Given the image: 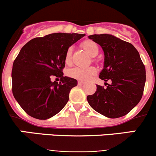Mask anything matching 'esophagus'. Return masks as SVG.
Returning a JSON list of instances; mask_svg holds the SVG:
<instances>
[{
	"label": "esophagus",
	"mask_w": 156,
	"mask_h": 156,
	"mask_svg": "<svg viewBox=\"0 0 156 156\" xmlns=\"http://www.w3.org/2000/svg\"><path fill=\"white\" fill-rule=\"evenodd\" d=\"M83 84H84V82H83V81H78V84L79 86H81Z\"/></svg>",
	"instance_id": "obj_1"
}]
</instances>
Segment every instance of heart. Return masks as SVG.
Instances as JSON below:
<instances>
[{"mask_svg":"<svg viewBox=\"0 0 156 156\" xmlns=\"http://www.w3.org/2000/svg\"><path fill=\"white\" fill-rule=\"evenodd\" d=\"M82 48L86 50V52L90 56H96L99 53V47L94 41L90 40L84 41L82 43ZM72 59V48L67 49L65 54V62L66 64H70ZM97 73V71L94 67L89 66L87 68H81V67H74L69 69L67 71V75L69 77L79 81H86Z\"/></svg>","mask_w":156,"mask_h":156,"instance_id":"obj_1","label":"heart"}]
</instances>
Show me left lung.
Masks as SVG:
<instances>
[{"label": "left lung", "instance_id": "1", "mask_svg": "<svg viewBox=\"0 0 156 156\" xmlns=\"http://www.w3.org/2000/svg\"><path fill=\"white\" fill-rule=\"evenodd\" d=\"M88 38L100 45L104 66L99 78L111 81L106 87L97 85L87 96L90 106L110 119L125 115L139 103L146 83V69L139 53L130 43L109 34H92Z\"/></svg>", "mask_w": 156, "mask_h": 156}]
</instances>
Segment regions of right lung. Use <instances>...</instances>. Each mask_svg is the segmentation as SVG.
I'll return each instance as SVG.
<instances>
[{
    "mask_svg": "<svg viewBox=\"0 0 156 156\" xmlns=\"http://www.w3.org/2000/svg\"><path fill=\"white\" fill-rule=\"evenodd\" d=\"M85 36L53 33L31 39L20 50L12 69V90L23 109L34 119L46 120L61 111L69 101L75 78L63 76L67 49ZM53 76L61 78L59 83Z\"/></svg>",
    "mask_w": 156,
    "mask_h": 156,
    "instance_id": "1",
    "label": "right lung"
}]
</instances>
